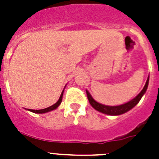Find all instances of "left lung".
<instances>
[{"label":"left lung","mask_w":159,"mask_h":159,"mask_svg":"<svg viewBox=\"0 0 159 159\" xmlns=\"http://www.w3.org/2000/svg\"><path fill=\"white\" fill-rule=\"evenodd\" d=\"M148 80H149V77L148 78L146 84L144 86V88H143V90L140 92L139 95L137 96L136 98H134L133 100H131L130 102H128L127 103L120 105V106H106V105H102L101 103H98V102H96L94 99L92 98V96L90 95V93L87 91V96H88V101L90 102L93 108L96 109L97 111L101 112L102 113L108 115H121L123 113H125L128 111H129L130 109H132L133 107H135L137 104L139 103V102L140 101V99L142 98V97L143 96V94L146 93L148 86Z\"/></svg>","instance_id":"left-lung-1"}]
</instances>
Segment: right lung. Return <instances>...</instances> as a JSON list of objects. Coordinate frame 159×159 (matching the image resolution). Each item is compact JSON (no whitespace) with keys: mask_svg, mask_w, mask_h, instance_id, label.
I'll return each mask as SVG.
<instances>
[{"mask_svg":"<svg viewBox=\"0 0 159 159\" xmlns=\"http://www.w3.org/2000/svg\"><path fill=\"white\" fill-rule=\"evenodd\" d=\"M62 96H63V92H62V93H61V94L60 98L58 99V101L55 104H53L52 106L49 107H47V108H44V109H41V110H32V109H28V110L32 112H35V113H45V112L52 111V110H54V109L57 108V107L61 104V100H62Z\"/></svg>","mask_w":159,"mask_h":159,"instance_id":"add662e5","label":"right lung"}]
</instances>
